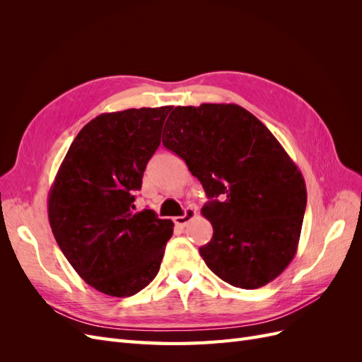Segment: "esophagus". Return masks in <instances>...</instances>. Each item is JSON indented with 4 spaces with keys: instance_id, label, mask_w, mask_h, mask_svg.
<instances>
[{
    "instance_id": "esophagus-1",
    "label": "esophagus",
    "mask_w": 362,
    "mask_h": 362,
    "mask_svg": "<svg viewBox=\"0 0 362 362\" xmlns=\"http://www.w3.org/2000/svg\"><path fill=\"white\" fill-rule=\"evenodd\" d=\"M196 216V210H193V208H187V210H185V213H184V216H178V217H175L173 218V222H175V225L177 226H185V223H187L190 218H193Z\"/></svg>"
}]
</instances>
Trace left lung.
<instances>
[{
  "instance_id": "8db88e82",
  "label": "left lung",
  "mask_w": 362,
  "mask_h": 362,
  "mask_svg": "<svg viewBox=\"0 0 362 362\" xmlns=\"http://www.w3.org/2000/svg\"><path fill=\"white\" fill-rule=\"evenodd\" d=\"M163 145L210 198L201 213L213 237L199 247L208 269L246 290L279 276L298 250L306 187L267 127L237 104L175 107Z\"/></svg>"
}]
</instances>
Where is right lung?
I'll list each match as a JSON object with an SVG mask.
<instances>
[{
    "mask_svg": "<svg viewBox=\"0 0 362 362\" xmlns=\"http://www.w3.org/2000/svg\"><path fill=\"white\" fill-rule=\"evenodd\" d=\"M172 105L104 113L72 141L48 198V218L78 275L115 298L144 290L157 276L173 222L134 213L146 164L160 146Z\"/></svg>",
    "mask_w": 362,
    "mask_h": 362,
    "instance_id": "add662e5",
    "label": "right lung"
}]
</instances>
